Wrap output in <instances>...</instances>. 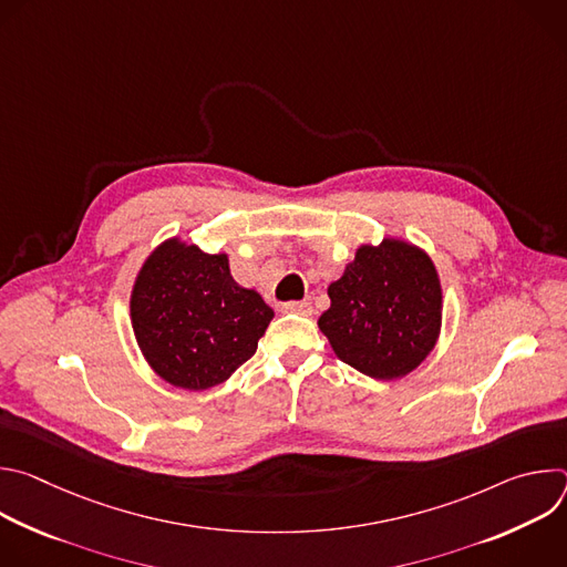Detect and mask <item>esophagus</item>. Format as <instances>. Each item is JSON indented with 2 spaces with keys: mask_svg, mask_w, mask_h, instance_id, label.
I'll return each mask as SVG.
<instances>
[{
  "mask_svg": "<svg viewBox=\"0 0 567 567\" xmlns=\"http://www.w3.org/2000/svg\"><path fill=\"white\" fill-rule=\"evenodd\" d=\"M282 311H293V313H302V316H311V302L309 300H289L282 305Z\"/></svg>",
  "mask_w": 567,
  "mask_h": 567,
  "instance_id": "1",
  "label": "esophagus"
}]
</instances>
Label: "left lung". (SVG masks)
I'll list each match as a JSON object with an SVG mask.
<instances>
[{"instance_id":"1","label":"left lung","mask_w":567,"mask_h":567,"mask_svg":"<svg viewBox=\"0 0 567 567\" xmlns=\"http://www.w3.org/2000/svg\"><path fill=\"white\" fill-rule=\"evenodd\" d=\"M330 309L318 318L337 357L374 379L413 372L433 350L442 320V289L431 258L401 239L361 247Z\"/></svg>"}]
</instances>
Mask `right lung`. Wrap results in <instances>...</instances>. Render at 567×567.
Returning a JSON list of instances; mask_svg holds the SVG:
<instances>
[{"instance_id": "1", "label": "right lung", "mask_w": 567, "mask_h": 567, "mask_svg": "<svg viewBox=\"0 0 567 567\" xmlns=\"http://www.w3.org/2000/svg\"><path fill=\"white\" fill-rule=\"evenodd\" d=\"M136 341L168 383L206 390L256 354L274 309L239 287L224 254L208 256L177 239L143 265L132 291Z\"/></svg>"}]
</instances>
